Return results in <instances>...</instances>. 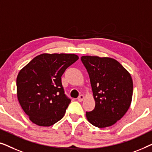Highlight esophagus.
Returning <instances> with one entry per match:
<instances>
[{"label": "esophagus", "mask_w": 152, "mask_h": 152, "mask_svg": "<svg viewBox=\"0 0 152 152\" xmlns=\"http://www.w3.org/2000/svg\"><path fill=\"white\" fill-rule=\"evenodd\" d=\"M84 99V96L83 95H80V96L78 97V98H77V100L79 101V102H82V101H83V99Z\"/></svg>", "instance_id": "1"}]
</instances>
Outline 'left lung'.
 Returning a JSON list of instances; mask_svg holds the SVG:
<instances>
[{
    "label": "left lung",
    "instance_id": "left-lung-1",
    "mask_svg": "<svg viewBox=\"0 0 152 152\" xmlns=\"http://www.w3.org/2000/svg\"><path fill=\"white\" fill-rule=\"evenodd\" d=\"M82 62L89 75L95 107L86 112L88 121L98 128L115 123L132 103L133 81L129 72L115 59L83 56Z\"/></svg>",
    "mask_w": 152,
    "mask_h": 152
}]
</instances>
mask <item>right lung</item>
<instances>
[{
  "label": "right lung",
  "instance_id": "right-lung-1",
  "mask_svg": "<svg viewBox=\"0 0 152 152\" xmlns=\"http://www.w3.org/2000/svg\"><path fill=\"white\" fill-rule=\"evenodd\" d=\"M78 59L74 54H41L18 72V102L33 123L50 126L64 117L71 100L64 93L61 76Z\"/></svg>",
  "mask_w": 152,
  "mask_h": 152
}]
</instances>
